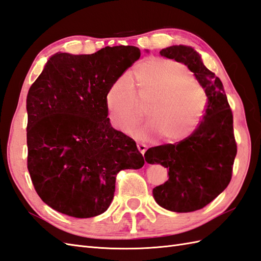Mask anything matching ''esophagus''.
<instances>
[{"mask_svg": "<svg viewBox=\"0 0 261 261\" xmlns=\"http://www.w3.org/2000/svg\"><path fill=\"white\" fill-rule=\"evenodd\" d=\"M138 150L142 153V154H144L145 151H146V145L144 143H138Z\"/></svg>", "mask_w": 261, "mask_h": 261, "instance_id": "34e87169", "label": "esophagus"}]
</instances>
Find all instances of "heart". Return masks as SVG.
I'll list each match as a JSON object with an SVG mask.
<instances>
[{"instance_id": "heart-1", "label": "heart", "mask_w": 261, "mask_h": 261, "mask_svg": "<svg viewBox=\"0 0 261 261\" xmlns=\"http://www.w3.org/2000/svg\"><path fill=\"white\" fill-rule=\"evenodd\" d=\"M194 80L192 71L182 64L143 59L128 77L113 80L106 92L112 125L132 135L143 118L142 107L148 106L150 121L133 135L138 139L164 137L169 143L183 141L197 130L207 109L206 92Z\"/></svg>"}]
</instances>
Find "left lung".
I'll return each instance as SVG.
<instances>
[{"mask_svg": "<svg viewBox=\"0 0 261 261\" xmlns=\"http://www.w3.org/2000/svg\"><path fill=\"white\" fill-rule=\"evenodd\" d=\"M160 54L188 66L207 96L204 119L191 137L150 148L144 154L148 163L169 170L168 181L153 189L156 203L172 212H194L215 199L231 179L237 154L232 112L220 79L192 47L171 46Z\"/></svg>", "mask_w": 261, "mask_h": 261, "instance_id": "8db88e82", "label": "left lung"}]
</instances>
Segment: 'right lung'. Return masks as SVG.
<instances>
[{
    "instance_id": "obj_1",
    "label": "right lung",
    "mask_w": 261,
    "mask_h": 261,
    "mask_svg": "<svg viewBox=\"0 0 261 261\" xmlns=\"http://www.w3.org/2000/svg\"><path fill=\"white\" fill-rule=\"evenodd\" d=\"M136 46L91 55L57 53L28 93V169L38 196L76 218L105 213L122 170L142 168L133 139L111 126L106 107L110 84L137 62Z\"/></svg>"
}]
</instances>
